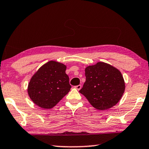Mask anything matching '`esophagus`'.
<instances>
[{
    "mask_svg": "<svg viewBox=\"0 0 149 149\" xmlns=\"http://www.w3.org/2000/svg\"><path fill=\"white\" fill-rule=\"evenodd\" d=\"M75 89H77L78 91H79V90H80L81 89V85H77V86H75Z\"/></svg>",
    "mask_w": 149,
    "mask_h": 149,
    "instance_id": "esophagus-1",
    "label": "esophagus"
}]
</instances>
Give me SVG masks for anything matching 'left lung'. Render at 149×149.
Masks as SVG:
<instances>
[{"label": "left lung", "instance_id": "obj_1", "mask_svg": "<svg viewBox=\"0 0 149 149\" xmlns=\"http://www.w3.org/2000/svg\"><path fill=\"white\" fill-rule=\"evenodd\" d=\"M86 81L79 93L93 107L108 110L120 101L125 91L121 72L114 66L99 62L85 70Z\"/></svg>", "mask_w": 149, "mask_h": 149}]
</instances>
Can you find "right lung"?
<instances>
[{"label":"right lung","instance_id":"add662e5","mask_svg":"<svg viewBox=\"0 0 149 149\" xmlns=\"http://www.w3.org/2000/svg\"><path fill=\"white\" fill-rule=\"evenodd\" d=\"M65 70L64 64L52 60L42 65L33 75L27 93L35 104L50 109L69 93L72 86Z\"/></svg>","mask_w":149,"mask_h":149}]
</instances>
